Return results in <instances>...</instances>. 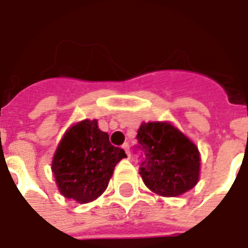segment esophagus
Returning <instances> with one entry per match:
<instances>
[{
  "label": "esophagus",
  "mask_w": 248,
  "mask_h": 248,
  "mask_svg": "<svg viewBox=\"0 0 248 248\" xmlns=\"http://www.w3.org/2000/svg\"><path fill=\"white\" fill-rule=\"evenodd\" d=\"M122 149H124V150L126 151V154H127V156H129V158H130V146H129V143H127V142L122 145Z\"/></svg>",
  "instance_id": "esophagus-1"
}]
</instances>
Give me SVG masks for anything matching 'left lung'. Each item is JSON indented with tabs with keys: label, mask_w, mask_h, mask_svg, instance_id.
Returning <instances> with one entry per match:
<instances>
[{
	"label": "left lung",
	"mask_w": 248,
	"mask_h": 248,
	"mask_svg": "<svg viewBox=\"0 0 248 248\" xmlns=\"http://www.w3.org/2000/svg\"><path fill=\"white\" fill-rule=\"evenodd\" d=\"M137 150L140 151V174L151 191L177 197L195 186L201 158L197 146L170 124H140Z\"/></svg>",
	"instance_id": "8db88e82"
}]
</instances>
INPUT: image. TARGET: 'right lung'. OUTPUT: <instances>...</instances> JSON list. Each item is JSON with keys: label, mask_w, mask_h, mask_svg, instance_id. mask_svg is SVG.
I'll use <instances>...</instances> for the list:
<instances>
[{"label": "right lung", "mask_w": 248, "mask_h": 248, "mask_svg": "<svg viewBox=\"0 0 248 248\" xmlns=\"http://www.w3.org/2000/svg\"><path fill=\"white\" fill-rule=\"evenodd\" d=\"M124 156V149L111 145L108 133L98 129L95 119H85L66 131L51 170L63 197L87 203L106 190L114 167Z\"/></svg>", "instance_id": "add662e5"}]
</instances>
